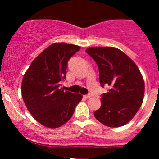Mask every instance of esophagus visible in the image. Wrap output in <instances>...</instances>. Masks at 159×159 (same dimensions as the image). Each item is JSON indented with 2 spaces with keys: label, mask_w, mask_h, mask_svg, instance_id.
Returning a JSON list of instances; mask_svg holds the SVG:
<instances>
[{
  "label": "esophagus",
  "mask_w": 159,
  "mask_h": 159,
  "mask_svg": "<svg viewBox=\"0 0 159 159\" xmlns=\"http://www.w3.org/2000/svg\"><path fill=\"white\" fill-rule=\"evenodd\" d=\"M84 98H89L91 97V94H85V95H84Z\"/></svg>",
  "instance_id": "1"
}]
</instances>
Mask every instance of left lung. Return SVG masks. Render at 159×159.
<instances>
[{
    "mask_svg": "<svg viewBox=\"0 0 159 159\" xmlns=\"http://www.w3.org/2000/svg\"><path fill=\"white\" fill-rule=\"evenodd\" d=\"M86 52L99 70L102 88V106L94 113L98 121L111 128L125 125L135 115L143 102L145 83L134 61L121 50L111 47L89 48Z\"/></svg>",
    "mask_w": 159,
    "mask_h": 159,
    "instance_id": "obj_1",
    "label": "left lung"
}]
</instances>
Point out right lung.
<instances>
[{
    "mask_svg": "<svg viewBox=\"0 0 159 159\" xmlns=\"http://www.w3.org/2000/svg\"><path fill=\"white\" fill-rule=\"evenodd\" d=\"M79 50L75 44H52L32 61L24 75V102L35 120L45 127L63 125L82 99L81 94L59 88L66 78L68 60Z\"/></svg>",
    "mask_w": 159,
    "mask_h": 159,
    "instance_id": "1",
    "label": "right lung"
}]
</instances>
